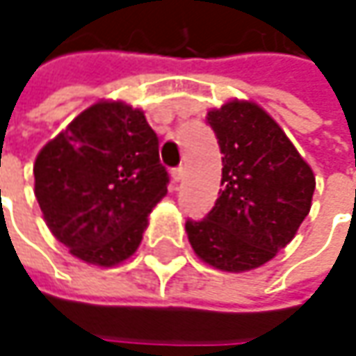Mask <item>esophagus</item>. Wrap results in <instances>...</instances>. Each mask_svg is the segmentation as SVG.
Instances as JSON below:
<instances>
[{
    "label": "esophagus",
    "mask_w": 356,
    "mask_h": 356,
    "mask_svg": "<svg viewBox=\"0 0 356 356\" xmlns=\"http://www.w3.org/2000/svg\"><path fill=\"white\" fill-rule=\"evenodd\" d=\"M170 176H172V182H174V184H176V182H180V178H182V166H176V168H172Z\"/></svg>",
    "instance_id": "1"
}]
</instances>
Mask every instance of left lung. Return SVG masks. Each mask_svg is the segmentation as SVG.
I'll use <instances>...</instances> for the list:
<instances>
[{
  "label": "left lung",
  "mask_w": 356,
  "mask_h": 356,
  "mask_svg": "<svg viewBox=\"0 0 356 356\" xmlns=\"http://www.w3.org/2000/svg\"><path fill=\"white\" fill-rule=\"evenodd\" d=\"M206 120L224 154L222 190L204 220H186L188 239L222 271L255 269L293 239L311 210L315 176L257 104L232 101Z\"/></svg>",
  "instance_id": "left-lung-1"
}]
</instances>
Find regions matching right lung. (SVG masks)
<instances>
[{"label": "right lung", "mask_w": 356, "mask_h": 356, "mask_svg": "<svg viewBox=\"0 0 356 356\" xmlns=\"http://www.w3.org/2000/svg\"><path fill=\"white\" fill-rule=\"evenodd\" d=\"M35 196L53 236L95 266H117L140 245L148 213L166 196L168 170L143 111L97 103L45 144Z\"/></svg>", "instance_id": "add662e5"}]
</instances>
